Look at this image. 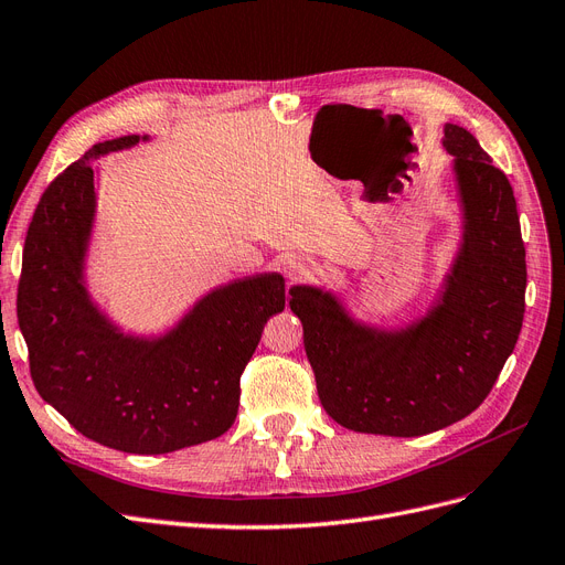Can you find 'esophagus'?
<instances>
[{
	"label": "esophagus",
	"instance_id": "esophagus-1",
	"mask_svg": "<svg viewBox=\"0 0 565 565\" xmlns=\"http://www.w3.org/2000/svg\"><path fill=\"white\" fill-rule=\"evenodd\" d=\"M285 274H287V278L289 280H295V282H303V280H310L313 278V274H316V266L310 264L306 257H289V259H285Z\"/></svg>",
	"mask_w": 565,
	"mask_h": 565
}]
</instances>
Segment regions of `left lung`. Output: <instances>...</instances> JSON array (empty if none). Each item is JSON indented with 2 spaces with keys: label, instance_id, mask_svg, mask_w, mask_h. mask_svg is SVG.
I'll return each instance as SVG.
<instances>
[{
  "label": "left lung",
  "instance_id": "8db88e82",
  "mask_svg": "<svg viewBox=\"0 0 565 565\" xmlns=\"http://www.w3.org/2000/svg\"><path fill=\"white\" fill-rule=\"evenodd\" d=\"M444 147L454 157L465 233L427 318L387 334L350 320L329 291L291 289L320 402L348 430L420 437L470 416L516 345L526 247L512 184L465 128L446 124Z\"/></svg>",
  "mask_w": 565,
  "mask_h": 565
}]
</instances>
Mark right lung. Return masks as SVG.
Here are the masks:
<instances>
[{
  "mask_svg": "<svg viewBox=\"0 0 565 565\" xmlns=\"http://www.w3.org/2000/svg\"><path fill=\"white\" fill-rule=\"evenodd\" d=\"M147 140V138H142ZM140 135L93 145L46 186L25 238L18 324L36 393L84 437L126 454H170L224 435L285 280L264 274L207 295L163 339H132L97 313L82 282L93 226V159Z\"/></svg>",
  "mask_w": 565,
  "mask_h": 565,
  "instance_id": "add662e5",
  "label": "right lung"
}]
</instances>
